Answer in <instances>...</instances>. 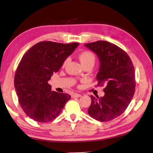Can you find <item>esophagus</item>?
<instances>
[{
  "instance_id": "esophagus-1",
  "label": "esophagus",
  "mask_w": 153,
  "mask_h": 153,
  "mask_svg": "<svg viewBox=\"0 0 153 153\" xmlns=\"http://www.w3.org/2000/svg\"><path fill=\"white\" fill-rule=\"evenodd\" d=\"M81 95L80 94H77V93H74L72 94V97L74 98V97H81Z\"/></svg>"
}]
</instances>
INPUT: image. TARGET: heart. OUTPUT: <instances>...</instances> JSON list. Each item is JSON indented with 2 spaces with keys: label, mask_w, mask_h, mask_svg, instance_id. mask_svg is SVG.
<instances>
[{
  "label": "heart",
  "mask_w": 153,
  "mask_h": 153,
  "mask_svg": "<svg viewBox=\"0 0 153 153\" xmlns=\"http://www.w3.org/2000/svg\"><path fill=\"white\" fill-rule=\"evenodd\" d=\"M79 59L80 60V62L82 64L83 66H85L87 65H93L95 63V60H96V57L95 55H94V53L93 52H91L90 51H81L79 55ZM69 59H66L65 60V61L63 62L62 64V66H65L67 63L68 62Z\"/></svg>",
  "instance_id": "heart-1"
}]
</instances>
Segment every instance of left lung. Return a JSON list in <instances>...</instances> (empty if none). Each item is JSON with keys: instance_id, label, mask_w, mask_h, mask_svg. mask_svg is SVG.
I'll list each match as a JSON object with an SVG mask.
<instances>
[{"instance_id": "1", "label": "left lung", "mask_w": 153, "mask_h": 153, "mask_svg": "<svg viewBox=\"0 0 153 153\" xmlns=\"http://www.w3.org/2000/svg\"><path fill=\"white\" fill-rule=\"evenodd\" d=\"M85 46L93 51L100 60L97 85H105L104 97H91L88 113L92 118L108 122L125 111L134 97L136 87L135 71L127 53L106 41H97Z\"/></svg>"}]
</instances>
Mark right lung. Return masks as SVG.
Wrapping results in <instances>:
<instances>
[{"label": "right lung", "mask_w": 153, "mask_h": 153, "mask_svg": "<svg viewBox=\"0 0 153 153\" xmlns=\"http://www.w3.org/2000/svg\"><path fill=\"white\" fill-rule=\"evenodd\" d=\"M78 45L44 41L23 55L16 70L14 87L21 108L30 119L40 123L51 121L70 99L68 94L51 91L48 81Z\"/></svg>", "instance_id": "1"}]
</instances>
